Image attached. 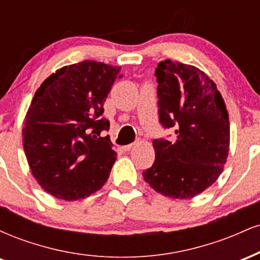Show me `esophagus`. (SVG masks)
<instances>
[{
  "label": "esophagus",
  "instance_id": "obj_1",
  "mask_svg": "<svg viewBox=\"0 0 260 260\" xmlns=\"http://www.w3.org/2000/svg\"><path fill=\"white\" fill-rule=\"evenodd\" d=\"M134 145V143H132V144H128V145H124V147H122V149H123L124 151H128V150H131V149H132V147Z\"/></svg>",
  "mask_w": 260,
  "mask_h": 260
}]
</instances>
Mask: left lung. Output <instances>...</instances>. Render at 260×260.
Returning <instances> with one entry per match:
<instances>
[{
    "mask_svg": "<svg viewBox=\"0 0 260 260\" xmlns=\"http://www.w3.org/2000/svg\"><path fill=\"white\" fill-rule=\"evenodd\" d=\"M159 121L172 139H154L144 181L161 194L189 199L219 178L229 155L230 122L216 84L190 64L165 59L155 70Z\"/></svg>",
    "mask_w": 260,
    "mask_h": 260,
    "instance_id": "left-lung-1",
    "label": "left lung"
}]
</instances>
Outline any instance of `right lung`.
Masks as SVG:
<instances>
[{
	"instance_id": "right-lung-1",
	"label": "right lung",
	"mask_w": 260,
	"mask_h": 260,
	"mask_svg": "<svg viewBox=\"0 0 260 260\" xmlns=\"http://www.w3.org/2000/svg\"><path fill=\"white\" fill-rule=\"evenodd\" d=\"M121 67L96 61L64 66L46 78L25 115L23 148L38 183L63 201L84 199L105 184L116 161L101 117Z\"/></svg>"
}]
</instances>
